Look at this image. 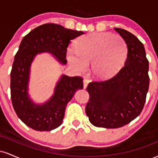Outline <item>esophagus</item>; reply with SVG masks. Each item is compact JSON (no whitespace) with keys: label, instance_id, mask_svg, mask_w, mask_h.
<instances>
[{"label":"esophagus","instance_id":"obj_1","mask_svg":"<svg viewBox=\"0 0 158 158\" xmlns=\"http://www.w3.org/2000/svg\"><path fill=\"white\" fill-rule=\"evenodd\" d=\"M88 83H89V81H88V79H85L84 80H83V88H84L85 89L87 88V87H88Z\"/></svg>","mask_w":158,"mask_h":158}]
</instances>
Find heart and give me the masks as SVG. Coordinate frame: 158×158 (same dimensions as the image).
<instances>
[{
	"label": "heart",
	"mask_w": 158,
	"mask_h": 158,
	"mask_svg": "<svg viewBox=\"0 0 158 158\" xmlns=\"http://www.w3.org/2000/svg\"><path fill=\"white\" fill-rule=\"evenodd\" d=\"M127 55V44L121 36L94 32L78 40L76 49L68 48L66 57L78 73L85 72L91 64L94 77L106 79L119 73L126 63Z\"/></svg>",
	"instance_id": "obj_1"
}]
</instances>
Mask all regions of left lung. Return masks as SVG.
Returning a JSON list of instances; mask_svg holds the SVG:
<instances>
[{"label": "left lung", "mask_w": 158, "mask_h": 158, "mask_svg": "<svg viewBox=\"0 0 158 158\" xmlns=\"http://www.w3.org/2000/svg\"><path fill=\"white\" fill-rule=\"evenodd\" d=\"M114 30L127 44L125 66L111 79L92 81L87 88L90 95L87 116L94 126L106 128L124 126L138 117L149 86L148 61L142 42L126 30Z\"/></svg>", "instance_id": "1"}]
</instances>
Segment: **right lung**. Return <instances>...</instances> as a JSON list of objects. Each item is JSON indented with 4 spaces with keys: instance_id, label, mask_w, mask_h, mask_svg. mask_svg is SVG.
I'll return each instance as SVG.
<instances>
[{
    "instance_id": "1",
    "label": "right lung",
    "mask_w": 158,
    "mask_h": 158,
    "mask_svg": "<svg viewBox=\"0 0 158 158\" xmlns=\"http://www.w3.org/2000/svg\"><path fill=\"white\" fill-rule=\"evenodd\" d=\"M84 32L69 30L56 23H44L23 37L11 70V99L16 114L27 126L36 131H51L62 123L67 104L83 88L82 78L62 75L54 93L47 102L36 104L29 95L30 68L38 54L48 52L60 63L67 64L66 52L70 41Z\"/></svg>"
}]
</instances>
